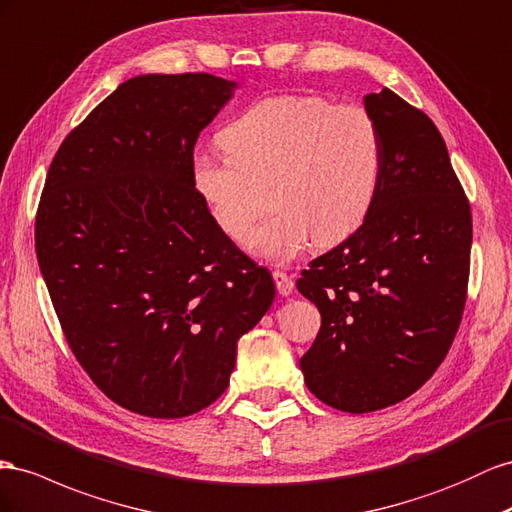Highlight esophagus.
<instances>
[{"mask_svg":"<svg viewBox=\"0 0 512 512\" xmlns=\"http://www.w3.org/2000/svg\"><path fill=\"white\" fill-rule=\"evenodd\" d=\"M273 282H275V288H278V293L282 297H288L295 290L293 278H290V275L284 273V271H273Z\"/></svg>","mask_w":512,"mask_h":512,"instance_id":"1","label":"esophagus"}]
</instances>
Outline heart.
Segmentation results:
<instances>
[{
	"instance_id": "1",
	"label": "heart",
	"mask_w": 512,
	"mask_h": 512,
	"mask_svg": "<svg viewBox=\"0 0 512 512\" xmlns=\"http://www.w3.org/2000/svg\"><path fill=\"white\" fill-rule=\"evenodd\" d=\"M222 144L226 155H193V189L217 228L245 243L273 185L275 213L250 241L271 262L293 260L314 239L336 245L351 237L377 200L381 131L362 105H334L319 94L267 96L228 124Z\"/></svg>"
}]
</instances>
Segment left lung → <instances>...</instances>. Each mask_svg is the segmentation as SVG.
<instances>
[{
	"label": "left lung",
	"instance_id": "left-lung-1",
	"mask_svg": "<svg viewBox=\"0 0 512 512\" xmlns=\"http://www.w3.org/2000/svg\"><path fill=\"white\" fill-rule=\"evenodd\" d=\"M383 144L366 222L297 280L321 312L301 357L325 405L368 413L431 379L457 334L469 275L472 213L433 120L392 90L366 94Z\"/></svg>",
	"mask_w": 512,
	"mask_h": 512
}]
</instances>
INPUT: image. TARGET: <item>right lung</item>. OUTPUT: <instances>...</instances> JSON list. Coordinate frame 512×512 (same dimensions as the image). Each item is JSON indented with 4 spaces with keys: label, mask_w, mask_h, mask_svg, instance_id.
Here are the masks:
<instances>
[{
    "label": "right lung",
    "mask_w": 512,
    "mask_h": 512,
    "mask_svg": "<svg viewBox=\"0 0 512 512\" xmlns=\"http://www.w3.org/2000/svg\"><path fill=\"white\" fill-rule=\"evenodd\" d=\"M237 88L209 73L127 79L68 133L38 204L36 256L68 347L148 418L215 403L275 297L191 183L198 135Z\"/></svg>",
    "instance_id": "right-lung-1"
}]
</instances>
